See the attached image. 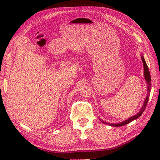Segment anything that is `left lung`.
<instances>
[{"mask_svg":"<svg viewBox=\"0 0 160 160\" xmlns=\"http://www.w3.org/2000/svg\"><path fill=\"white\" fill-rule=\"evenodd\" d=\"M141 58H142V62H143V65H144V79L146 80V82L147 83V97H146L144 102V104H143V106L140 108V111L138 112L137 114H135L133 116H132L131 118H129L127 120H126L123 122H120V123H116V124H113V123H108L107 122H104L103 120H102L101 119H100V121L102 122V123L105 124H108L109 126H111V127H121V126H124L128 124L129 122H131L132 121H133L135 120H136L137 118H138L139 117H140L142 114L143 113L144 111L145 110L146 107H147V104L148 102V100L149 99V96H150V92H151V75H150V72H149V70H148V66L147 64V62H146V61L144 60V58L143 56V55H141Z\"/></svg>","mask_w":160,"mask_h":160,"instance_id":"obj_1","label":"left lung"}]
</instances>
